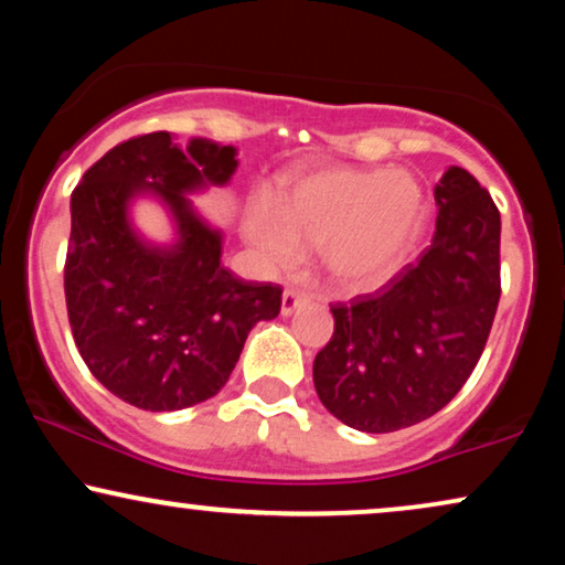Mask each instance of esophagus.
I'll use <instances>...</instances> for the list:
<instances>
[{"label":"esophagus","mask_w":565,"mask_h":565,"mask_svg":"<svg viewBox=\"0 0 565 565\" xmlns=\"http://www.w3.org/2000/svg\"><path fill=\"white\" fill-rule=\"evenodd\" d=\"M307 302H310V297L302 295V291L287 289V291H284V297H281V312H284V316H291V312L299 310V307H305Z\"/></svg>","instance_id":"34e87169"}]
</instances>
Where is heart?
<instances>
[{"instance_id": "heart-1", "label": "heart", "mask_w": 565, "mask_h": 565, "mask_svg": "<svg viewBox=\"0 0 565 565\" xmlns=\"http://www.w3.org/2000/svg\"><path fill=\"white\" fill-rule=\"evenodd\" d=\"M425 192L404 169L323 167L284 184L276 205L255 198L245 237L270 268H295L305 247H320L335 287H381L423 232Z\"/></svg>"}]
</instances>
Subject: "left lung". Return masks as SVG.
I'll return each mask as SVG.
<instances>
[{
    "mask_svg": "<svg viewBox=\"0 0 565 565\" xmlns=\"http://www.w3.org/2000/svg\"><path fill=\"white\" fill-rule=\"evenodd\" d=\"M433 245L373 295L331 305L333 335L312 365L320 402L362 433L440 412L480 362L501 299V213L461 167L435 184Z\"/></svg>",
    "mask_w": 565,
    "mask_h": 565,
    "instance_id": "1",
    "label": "left lung"
}]
</instances>
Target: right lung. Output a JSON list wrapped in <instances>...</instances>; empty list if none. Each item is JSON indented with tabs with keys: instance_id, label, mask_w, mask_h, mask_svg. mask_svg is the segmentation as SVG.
<instances>
[{
	"instance_id": "add662e5",
	"label": "right lung",
	"mask_w": 565,
	"mask_h": 565,
	"mask_svg": "<svg viewBox=\"0 0 565 565\" xmlns=\"http://www.w3.org/2000/svg\"><path fill=\"white\" fill-rule=\"evenodd\" d=\"M232 146L148 132L106 151L73 190L64 299L85 365L114 396L148 412H174L216 396L258 320L281 312L278 284L242 281L221 266V234L182 192L230 182ZM156 189L181 221L171 250L140 243L126 200Z\"/></svg>"
}]
</instances>
